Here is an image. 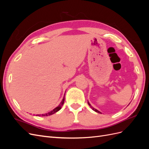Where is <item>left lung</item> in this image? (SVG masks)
<instances>
[{
    "mask_svg": "<svg viewBox=\"0 0 149 149\" xmlns=\"http://www.w3.org/2000/svg\"><path fill=\"white\" fill-rule=\"evenodd\" d=\"M88 104H89V106H90V107H91V109L93 110V111H95V112H98V113H100V114H101V112H100V111H99L98 110H97V109H95V108H94L93 107H92V106L91 105V104H90V103L88 101Z\"/></svg>",
    "mask_w": 149,
    "mask_h": 149,
    "instance_id": "1",
    "label": "left lung"
}]
</instances>
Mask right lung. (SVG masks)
Returning <instances> with one entry per match:
<instances>
[{
  "instance_id": "right-lung-1",
  "label": "right lung",
  "mask_w": 149,
  "mask_h": 149,
  "mask_svg": "<svg viewBox=\"0 0 149 149\" xmlns=\"http://www.w3.org/2000/svg\"><path fill=\"white\" fill-rule=\"evenodd\" d=\"M64 101H65V96H64V97L63 98V100L61 101V102H60V104L58 105V106H57L56 107H55V109H53V110L51 111L48 112V113L44 114H37V116H50V115H52V114H53L56 113V112H58V111H60V110L61 109V107H62L63 105V104H64Z\"/></svg>"
}]
</instances>
